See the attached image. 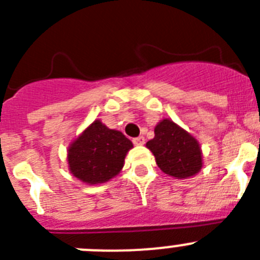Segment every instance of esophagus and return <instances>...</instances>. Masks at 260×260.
<instances>
[{"label": "esophagus", "mask_w": 260, "mask_h": 260, "mask_svg": "<svg viewBox=\"0 0 260 260\" xmlns=\"http://www.w3.org/2000/svg\"><path fill=\"white\" fill-rule=\"evenodd\" d=\"M133 143H134L135 146H143V144L146 143V139H144V137L134 138V139H133Z\"/></svg>", "instance_id": "1"}]
</instances>
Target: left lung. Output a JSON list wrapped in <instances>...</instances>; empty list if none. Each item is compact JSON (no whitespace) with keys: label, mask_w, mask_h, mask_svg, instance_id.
<instances>
[{"label":"left lung","mask_w":260,"mask_h":260,"mask_svg":"<svg viewBox=\"0 0 260 260\" xmlns=\"http://www.w3.org/2000/svg\"><path fill=\"white\" fill-rule=\"evenodd\" d=\"M157 167L176 178H189L202 169V150L190 133L164 118L156 125L155 138L147 142Z\"/></svg>","instance_id":"obj_1"}]
</instances>
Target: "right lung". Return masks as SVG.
Instances as JSON below:
<instances>
[{
    "instance_id": "1",
    "label": "right lung",
    "mask_w": 260,
    "mask_h": 260,
    "mask_svg": "<svg viewBox=\"0 0 260 260\" xmlns=\"http://www.w3.org/2000/svg\"><path fill=\"white\" fill-rule=\"evenodd\" d=\"M130 148L132 141L122 133L96 119L69 147L70 173L88 185L107 182L121 172Z\"/></svg>"
}]
</instances>
